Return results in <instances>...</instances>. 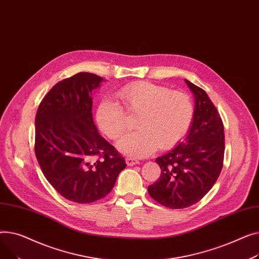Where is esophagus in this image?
Here are the masks:
<instances>
[{
  "mask_svg": "<svg viewBox=\"0 0 259 259\" xmlns=\"http://www.w3.org/2000/svg\"><path fill=\"white\" fill-rule=\"evenodd\" d=\"M125 161H126L127 166H134V165H136V164H139V161H138V160L133 159V158H126Z\"/></svg>",
  "mask_w": 259,
  "mask_h": 259,
  "instance_id": "obj_1",
  "label": "esophagus"
}]
</instances>
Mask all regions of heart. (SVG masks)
Segmentation results:
<instances>
[{
  "mask_svg": "<svg viewBox=\"0 0 259 259\" xmlns=\"http://www.w3.org/2000/svg\"><path fill=\"white\" fill-rule=\"evenodd\" d=\"M116 97L121 105L103 100L96 113L99 128L118 140L128 130V116L138 115V132L121 140L118 148L123 154L143 158L159 146L168 149L187 134L193 118V104L188 95L148 81H136L120 88Z\"/></svg>",
  "mask_w": 259,
  "mask_h": 259,
  "instance_id": "1",
  "label": "heart"
}]
</instances>
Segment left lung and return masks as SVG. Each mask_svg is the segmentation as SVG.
Segmentation results:
<instances>
[{"instance_id":"left-lung-1","label":"left lung","mask_w":259,"mask_h":259,"mask_svg":"<svg viewBox=\"0 0 259 259\" xmlns=\"http://www.w3.org/2000/svg\"><path fill=\"white\" fill-rule=\"evenodd\" d=\"M195 98L193 121L185 140L156 159L161 175L148 193L170 209L194 205L214 185L223 168L224 124L205 91L185 79Z\"/></svg>"}]
</instances>
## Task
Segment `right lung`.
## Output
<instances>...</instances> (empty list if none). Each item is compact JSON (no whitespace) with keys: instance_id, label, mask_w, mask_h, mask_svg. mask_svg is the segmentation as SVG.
Returning <instances> with one entry per match:
<instances>
[{"instance_id":"right-lung-1","label":"right lung","mask_w":259,"mask_h":259,"mask_svg":"<svg viewBox=\"0 0 259 259\" xmlns=\"http://www.w3.org/2000/svg\"><path fill=\"white\" fill-rule=\"evenodd\" d=\"M100 76L80 72L57 82L35 116L34 150L45 178L65 199L90 204L113 189L126 164L99 135L92 115V91Z\"/></svg>"}]
</instances>
